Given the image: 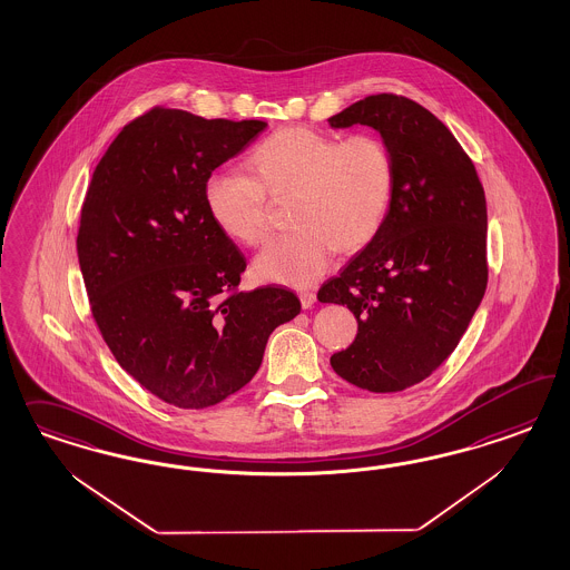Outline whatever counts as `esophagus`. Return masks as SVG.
Returning a JSON list of instances; mask_svg holds the SVG:
<instances>
[{"label":"esophagus","mask_w":570,"mask_h":570,"mask_svg":"<svg viewBox=\"0 0 570 570\" xmlns=\"http://www.w3.org/2000/svg\"><path fill=\"white\" fill-rule=\"evenodd\" d=\"M298 298H301L303 309H311V307H313V303H315V293H313V291H301V293H298Z\"/></svg>","instance_id":"esophagus-1"}]
</instances>
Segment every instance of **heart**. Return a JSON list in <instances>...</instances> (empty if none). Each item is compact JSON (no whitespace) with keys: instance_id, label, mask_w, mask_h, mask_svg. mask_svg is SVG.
Returning a JSON list of instances; mask_svg holds the SVG:
<instances>
[{"instance_id":"b5f03b06","label":"heart","mask_w":570,"mask_h":570,"mask_svg":"<svg viewBox=\"0 0 570 570\" xmlns=\"http://www.w3.org/2000/svg\"><path fill=\"white\" fill-rule=\"evenodd\" d=\"M253 173H210L205 205L229 238L259 246L269 238V200H291L293 232L255 259L265 282L309 286L334 250H360L379 234L395 191V158L384 139L355 134L341 139L309 127L267 136L246 160Z\"/></svg>"}]
</instances>
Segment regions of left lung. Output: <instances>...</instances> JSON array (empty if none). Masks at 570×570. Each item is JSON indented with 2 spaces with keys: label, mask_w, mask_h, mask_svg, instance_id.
Here are the masks:
<instances>
[{
  "label": "left lung",
  "mask_w": 570,
  "mask_h": 570,
  "mask_svg": "<svg viewBox=\"0 0 570 570\" xmlns=\"http://www.w3.org/2000/svg\"><path fill=\"white\" fill-rule=\"evenodd\" d=\"M328 122L376 129L395 158L379 234L317 293L320 303L346 305L357 317L355 341L330 363L360 389L397 393L448 360L483 301V186L448 127L410 98L367 96Z\"/></svg>",
  "instance_id": "1"
}]
</instances>
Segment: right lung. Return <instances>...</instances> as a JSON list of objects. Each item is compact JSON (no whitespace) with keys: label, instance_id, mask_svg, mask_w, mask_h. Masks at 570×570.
<instances>
[{"label":"right lung","instance_id":"1","mask_svg":"<svg viewBox=\"0 0 570 570\" xmlns=\"http://www.w3.org/2000/svg\"><path fill=\"white\" fill-rule=\"evenodd\" d=\"M267 127L153 108L98 163L77 234L91 315L122 370L165 403L203 410L257 374L301 313L282 286L236 291L246 259L208 215L205 181Z\"/></svg>","mask_w":570,"mask_h":570}]
</instances>
